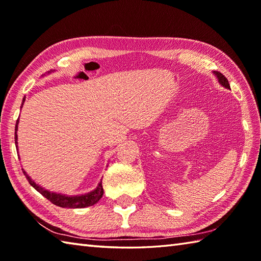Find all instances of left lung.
<instances>
[{
	"instance_id": "1",
	"label": "left lung",
	"mask_w": 261,
	"mask_h": 261,
	"mask_svg": "<svg viewBox=\"0 0 261 261\" xmlns=\"http://www.w3.org/2000/svg\"><path fill=\"white\" fill-rule=\"evenodd\" d=\"M213 74L216 76V79H218V81H219V83H220L221 85H222V86L225 87V88H228V90H231L229 82H228V80L225 79L224 75L221 74L220 71H213Z\"/></svg>"
}]
</instances>
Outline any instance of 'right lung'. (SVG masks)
Listing matches in <instances>:
<instances>
[{"mask_svg": "<svg viewBox=\"0 0 261 261\" xmlns=\"http://www.w3.org/2000/svg\"><path fill=\"white\" fill-rule=\"evenodd\" d=\"M55 70L48 71V74L53 73ZM25 101V97L22 99V104L21 108L23 107V103ZM18 124H19V119L16 120V124H15V132H14V139H15V147L18 148V135H16V131H18ZM22 171H23L24 176L27 177L29 184L35 188L36 191L41 194L42 196H45L47 199H49L53 204L57 205V206L60 207H69V208H83V207H87V206H92V205L96 204L101 197L103 196V186H102V179L98 182L97 186L94 188L93 191L85 193V194H81V195H65V194L62 193H56V192H50L43 188L39 184L33 180L31 177L27 174V171L22 168Z\"/></svg>", "mask_w": 261, "mask_h": 261, "instance_id": "right-lung-1", "label": "right lung"}]
</instances>
